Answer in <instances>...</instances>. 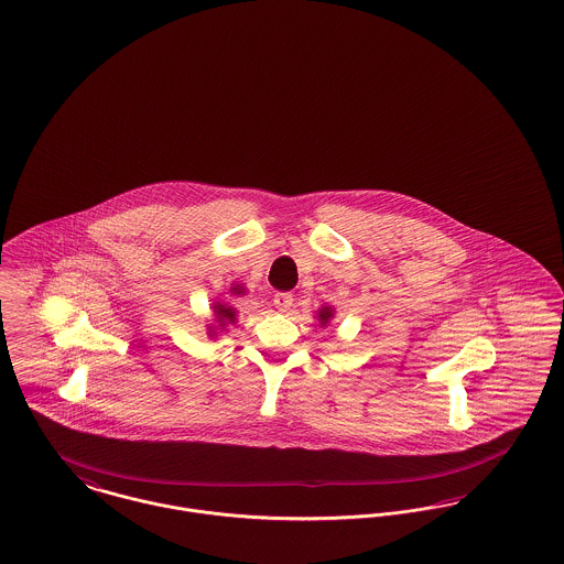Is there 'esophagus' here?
<instances>
[{
    "mask_svg": "<svg viewBox=\"0 0 564 564\" xmlns=\"http://www.w3.org/2000/svg\"><path fill=\"white\" fill-rule=\"evenodd\" d=\"M274 306L281 311V313H285V311H290L292 306H294V296L292 294H288V292H279V294H274Z\"/></svg>",
    "mask_w": 564,
    "mask_h": 564,
    "instance_id": "1",
    "label": "esophagus"
}]
</instances>
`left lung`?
<instances>
[{
	"mask_svg": "<svg viewBox=\"0 0 564 564\" xmlns=\"http://www.w3.org/2000/svg\"><path fill=\"white\" fill-rule=\"evenodd\" d=\"M315 317H317L319 326H322V328H326V326L330 324L332 319H334V308H332V306H326V304H324L322 308H317Z\"/></svg>",
	"mask_w": 564,
	"mask_h": 564,
	"instance_id": "8db88e82",
	"label": "left lung"
}]
</instances>
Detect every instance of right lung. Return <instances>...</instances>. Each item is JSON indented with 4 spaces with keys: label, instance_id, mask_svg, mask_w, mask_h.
I'll return each instance as SVG.
<instances>
[{
    "label": "right lung",
    "instance_id": "add662e5",
    "mask_svg": "<svg viewBox=\"0 0 564 564\" xmlns=\"http://www.w3.org/2000/svg\"><path fill=\"white\" fill-rule=\"evenodd\" d=\"M245 292H247V290L242 288V283H232V288H230V294H232V296H242ZM213 317H215L213 324L206 326L208 338H217L228 326L236 324V308H234L230 302H226V300H215V302H213Z\"/></svg>",
    "mask_w": 564,
    "mask_h": 564
}]
</instances>
